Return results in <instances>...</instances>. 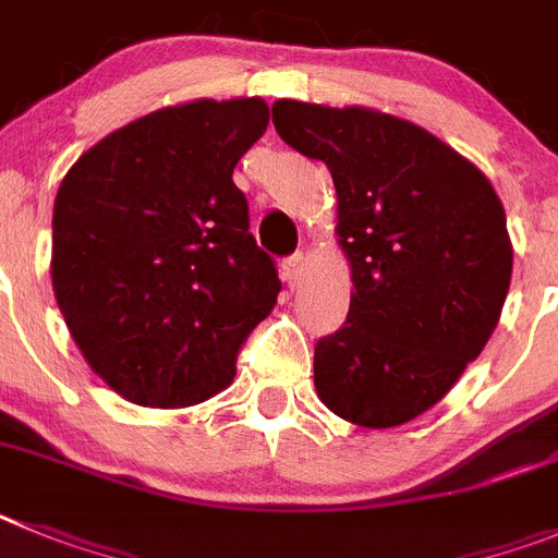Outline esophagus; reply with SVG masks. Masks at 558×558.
Segmentation results:
<instances>
[{"mask_svg":"<svg viewBox=\"0 0 558 558\" xmlns=\"http://www.w3.org/2000/svg\"><path fill=\"white\" fill-rule=\"evenodd\" d=\"M303 269H305V255L303 253H294L283 260V280L294 289L303 278Z\"/></svg>","mask_w":558,"mask_h":558,"instance_id":"obj_1","label":"esophagus"}]
</instances>
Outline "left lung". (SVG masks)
Returning a JSON list of instances; mask_svg holds the SVG:
<instances>
[{
	"label": "left lung",
	"instance_id": "8db88e82",
	"mask_svg": "<svg viewBox=\"0 0 558 558\" xmlns=\"http://www.w3.org/2000/svg\"><path fill=\"white\" fill-rule=\"evenodd\" d=\"M272 122L333 174L353 269L348 323L314 348L316 395L364 428L409 423L498 325L514 258L504 205L478 167L389 113L280 99Z\"/></svg>",
	"mask_w": 558,
	"mask_h": 558
}]
</instances>
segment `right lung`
Returning <instances> with one entry per match:
<instances>
[{"instance_id":"obj_1","label":"right lung","mask_w":558,"mask_h":558,"mask_svg":"<svg viewBox=\"0 0 558 558\" xmlns=\"http://www.w3.org/2000/svg\"><path fill=\"white\" fill-rule=\"evenodd\" d=\"M267 124L258 97L155 110L80 155L60 183L54 298L80 353L130 403L214 398L278 300V267L233 183Z\"/></svg>"}]
</instances>
